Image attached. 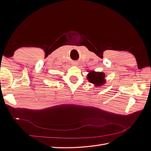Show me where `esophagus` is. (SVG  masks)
<instances>
[{
  "instance_id": "34e87169",
  "label": "esophagus",
  "mask_w": 151,
  "mask_h": 151,
  "mask_svg": "<svg viewBox=\"0 0 151 151\" xmlns=\"http://www.w3.org/2000/svg\"><path fill=\"white\" fill-rule=\"evenodd\" d=\"M72 65H74V66H77V65H78V63L76 62H73V63H72Z\"/></svg>"
}]
</instances>
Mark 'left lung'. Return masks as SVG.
I'll return each instance as SVG.
<instances>
[{"label": "left lung", "mask_w": 151, "mask_h": 151, "mask_svg": "<svg viewBox=\"0 0 151 151\" xmlns=\"http://www.w3.org/2000/svg\"><path fill=\"white\" fill-rule=\"evenodd\" d=\"M106 75L104 72H95V71H89V73L87 76V79L91 83L94 84V86L99 87L106 83L105 79Z\"/></svg>", "instance_id": "obj_1"}]
</instances>
